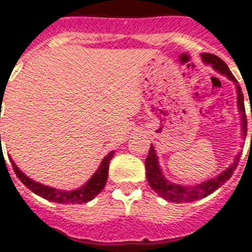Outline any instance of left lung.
Returning a JSON list of instances; mask_svg holds the SVG:
<instances>
[{"label":"left lung","instance_id":"left-lung-1","mask_svg":"<svg viewBox=\"0 0 252 252\" xmlns=\"http://www.w3.org/2000/svg\"><path fill=\"white\" fill-rule=\"evenodd\" d=\"M201 57H202V61L206 64H210L214 70H217L218 72L224 75V76H227L228 79L233 80L234 83L237 84L238 108H239V112L242 115V132H243V136L246 137V133H247V119H246L245 111V97H243V94H242L241 86L238 84L235 76L231 74V71L227 67V64L220 58L207 53H203ZM239 158H241V153L235 157V160H234L233 164L230 165V168H227L224 172L218 174L217 177L209 178L207 181L197 184V185H177V184H173V182L168 181L164 177V174L161 172L160 165H158V160H157L156 151H155V148L151 147L147 160H145V170H147L148 184H149L152 189L156 191L157 194L162 197L164 199H166V201H169V202H193V201L205 198L207 195H210L213 191H216L227 180H230V177L233 176L234 170L237 169Z\"/></svg>","mask_w":252,"mask_h":252}]
</instances>
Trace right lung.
I'll use <instances>...</instances> for the list:
<instances>
[{
    "label": "right lung",
    "instance_id": "right-lung-1",
    "mask_svg": "<svg viewBox=\"0 0 252 252\" xmlns=\"http://www.w3.org/2000/svg\"><path fill=\"white\" fill-rule=\"evenodd\" d=\"M1 140V134H0ZM115 152H109L108 155L104 157V160L101 161L100 166L97 168L95 174L92 176L86 185H83L79 189L75 190H58L50 186H45L39 184V182L32 181V178H29L24 172H21L18 166L14 164V161L11 160V165L14 169V173L17 174V177L21 180V182L24 184L28 189H30L32 193H35L36 195H39L42 198L49 199L51 202L57 203H86L90 202L91 199H94L96 195L100 193L103 188L105 186L107 178H108V168H109V161L112 160Z\"/></svg>",
    "mask_w": 252,
    "mask_h": 252
}]
</instances>
